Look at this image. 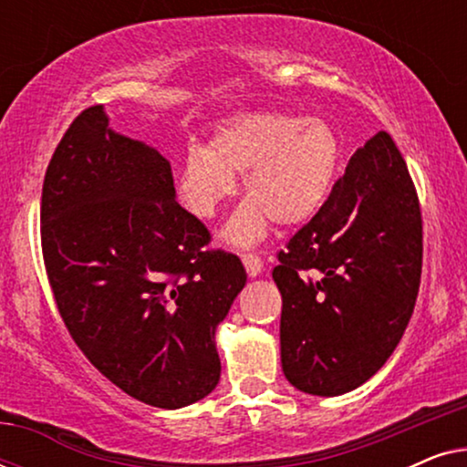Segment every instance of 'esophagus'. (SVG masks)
I'll return each instance as SVG.
<instances>
[{
  "label": "esophagus",
  "instance_id": "34e87169",
  "mask_svg": "<svg viewBox=\"0 0 467 467\" xmlns=\"http://www.w3.org/2000/svg\"><path fill=\"white\" fill-rule=\"evenodd\" d=\"M242 261H244L248 276H257V274L264 270V259H261L257 253H244L242 254Z\"/></svg>",
  "mask_w": 467,
  "mask_h": 467
}]
</instances>
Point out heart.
<instances>
[{"mask_svg":"<svg viewBox=\"0 0 467 467\" xmlns=\"http://www.w3.org/2000/svg\"><path fill=\"white\" fill-rule=\"evenodd\" d=\"M340 157V138L325 119L240 114L216 127L208 149L187 150L178 193L191 213L208 219L234 193V176L242 174L248 200L227 223L225 238L253 244L270 219L283 227L310 221L327 202Z\"/></svg>","mask_w":467,"mask_h":467,"instance_id":"1","label":"heart"}]
</instances>
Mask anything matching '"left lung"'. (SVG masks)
Segmentation results:
<instances>
[{
    "mask_svg": "<svg viewBox=\"0 0 467 467\" xmlns=\"http://www.w3.org/2000/svg\"><path fill=\"white\" fill-rule=\"evenodd\" d=\"M276 257L286 380L334 398L372 379L404 336L423 265L419 195L387 131L350 157L323 208Z\"/></svg>",
    "mask_w": 467,
    "mask_h": 467,
    "instance_id": "left-lung-1",
    "label": "left lung"
}]
</instances>
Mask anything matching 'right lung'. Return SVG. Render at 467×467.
Returning a JSON list of instances; mask_svg holds the SVG:
<instances>
[{
    "instance_id": "1",
    "label": "right lung",
    "mask_w": 467,
    "mask_h": 467,
    "mask_svg": "<svg viewBox=\"0 0 467 467\" xmlns=\"http://www.w3.org/2000/svg\"><path fill=\"white\" fill-rule=\"evenodd\" d=\"M170 161L108 127L72 120L42 187L48 285L88 361L149 406L182 408L221 379L214 331L246 285L240 257L176 200Z\"/></svg>"
}]
</instances>
